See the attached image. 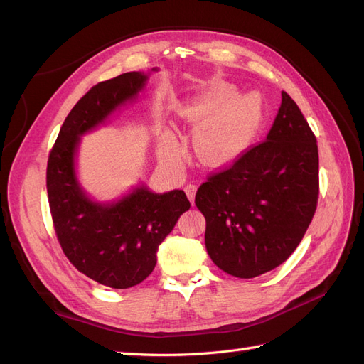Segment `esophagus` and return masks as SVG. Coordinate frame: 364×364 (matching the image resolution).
I'll return each instance as SVG.
<instances>
[{
  "label": "esophagus",
  "instance_id": "1",
  "mask_svg": "<svg viewBox=\"0 0 364 364\" xmlns=\"http://www.w3.org/2000/svg\"><path fill=\"white\" fill-rule=\"evenodd\" d=\"M185 193H186V196H188V199H190V202L193 203L194 202V197H196V191H197V186L194 185V183H188V185H185Z\"/></svg>",
  "mask_w": 364,
  "mask_h": 364
}]
</instances>
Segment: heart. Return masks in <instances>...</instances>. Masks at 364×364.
I'll list each match as a JSON object with an SVG mask.
<instances>
[{
  "instance_id": "obj_1",
  "label": "heart",
  "mask_w": 364,
  "mask_h": 364,
  "mask_svg": "<svg viewBox=\"0 0 364 364\" xmlns=\"http://www.w3.org/2000/svg\"><path fill=\"white\" fill-rule=\"evenodd\" d=\"M234 92V86L230 85L217 87L197 112V121H205V124L194 136V153L199 162L208 167L232 159L245 149L258 129L259 103L250 94L234 97L230 101L228 98Z\"/></svg>"
}]
</instances>
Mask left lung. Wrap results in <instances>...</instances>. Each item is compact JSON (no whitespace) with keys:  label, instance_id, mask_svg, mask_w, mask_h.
Listing matches in <instances>:
<instances>
[{"label":"left lung","instance_id":"8db88e82","mask_svg":"<svg viewBox=\"0 0 364 364\" xmlns=\"http://www.w3.org/2000/svg\"><path fill=\"white\" fill-rule=\"evenodd\" d=\"M317 196L316 136L293 98L282 91L266 141L209 176L197 190L209 258L243 279L278 267L304 238Z\"/></svg>","mask_w":364,"mask_h":364}]
</instances>
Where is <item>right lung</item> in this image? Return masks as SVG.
Here are the masks:
<instances>
[{
	"instance_id": "1",
	"label": "right lung",
	"mask_w": 364,
	"mask_h": 364,
	"mask_svg": "<svg viewBox=\"0 0 364 364\" xmlns=\"http://www.w3.org/2000/svg\"><path fill=\"white\" fill-rule=\"evenodd\" d=\"M155 71L126 73L91 87L65 118L48 158V202L65 255L87 278L111 289H130L149 277L159 245L190 209L182 190L153 193L142 182L117 200L100 202L77 176L82 136L134 102Z\"/></svg>"
}]
</instances>
